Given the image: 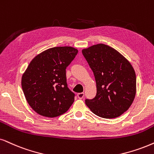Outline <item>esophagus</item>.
<instances>
[{
	"instance_id": "obj_1",
	"label": "esophagus",
	"mask_w": 154,
	"mask_h": 154,
	"mask_svg": "<svg viewBox=\"0 0 154 154\" xmlns=\"http://www.w3.org/2000/svg\"><path fill=\"white\" fill-rule=\"evenodd\" d=\"M84 96H85V93H84V92L78 93V94H77V97H78L79 99H82Z\"/></svg>"
}]
</instances>
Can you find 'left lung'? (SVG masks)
I'll use <instances>...</instances> for the list:
<instances>
[{"mask_svg":"<svg viewBox=\"0 0 154 154\" xmlns=\"http://www.w3.org/2000/svg\"><path fill=\"white\" fill-rule=\"evenodd\" d=\"M94 73L97 94L85 100L86 105L100 117L113 119L128 110L136 95L137 78L131 64L115 49L97 44L82 50Z\"/></svg>","mask_w":154,"mask_h":154,"instance_id":"8db88e82","label":"left lung"}]
</instances>
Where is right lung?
Returning a JSON list of instances; mask_svg holds the SVG:
<instances>
[{"label":"right lung","mask_w":154,"mask_h":154,"mask_svg":"<svg viewBox=\"0 0 154 154\" xmlns=\"http://www.w3.org/2000/svg\"><path fill=\"white\" fill-rule=\"evenodd\" d=\"M77 52L72 47H55L39 54L29 64L21 85L27 102L40 115L56 117L73 104L75 94L67 87L66 68Z\"/></svg>","instance_id":"add662e5"}]
</instances>
